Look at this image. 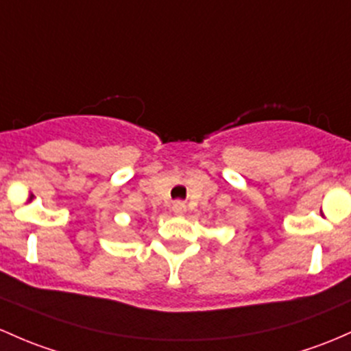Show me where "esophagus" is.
Listing matches in <instances>:
<instances>
[{
	"label": "esophagus",
	"mask_w": 351,
	"mask_h": 351,
	"mask_svg": "<svg viewBox=\"0 0 351 351\" xmlns=\"http://www.w3.org/2000/svg\"><path fill=\"white\" fill-rule=\"evenodd\" d=\"M171 210H173V213H175V215H178V217H183L186 213V206H185V204H183V202H175V204L171 205Z\"/></svg>",
	"instance_id": "34e87169"
}]
</instances>
